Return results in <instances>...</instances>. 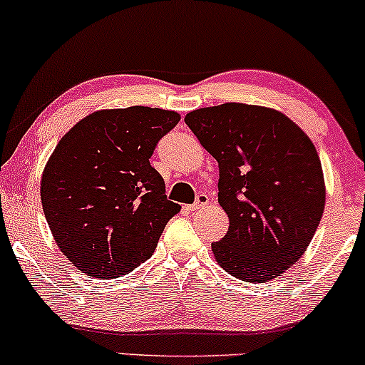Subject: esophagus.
I'll return each instance as SVG.
<instances>
[{"label":"esophagus","instance_id":"obj_1","mask_svg":"<svg viewBox=\"0 0 365 365\" xmlns=\"http://www.w3.org/2000/svg\"><path fill=\"white\" fill-rule=\"evenodd\" d=\"M208 202H210V198H208V195L200 193L198 196H196V202H195L193 205H191V208H193V210H200V208L207 207Z\"/></svg>","mask_w":365,"mask_h":365}]
</instances>
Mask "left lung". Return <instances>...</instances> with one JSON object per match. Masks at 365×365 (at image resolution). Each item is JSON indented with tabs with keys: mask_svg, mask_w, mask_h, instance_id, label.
I'll return each instance as SVG.
<instances>
[{
	"mask_svg": "<svg viewBox=\"0 0 365 365\" xmlns=\"http://www.w3.org/2000/svg\"><path fill=\"white\" fill-rule=\"evenodd\" d=\"M219 163V203L227 235L212 243L231 276L269 282L300 260L324 214L326 184L317 150L274 108L207 106L184 117Z\"/></svg>",
	"mask_w": 365,
	"mask_h": 365,
	"instance_id": "left-lung-1",
	"label": "left lung"
}]
</instances>
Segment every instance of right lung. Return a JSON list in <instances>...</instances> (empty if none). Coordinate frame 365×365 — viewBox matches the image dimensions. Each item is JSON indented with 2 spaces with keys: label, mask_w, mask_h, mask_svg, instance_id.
Wrapping results in <instances>:
<instances>
[{
  "label": "right lung",
  "mask_w": 365,
  "mask_h": 365,
  "mask_svg": "<svg viewBox=\"0 0 365 365\" xmlns=\"http://www.w3.org/2000/svg\"><path fill=\"white\" fill-rule=\"evenodd\" d=\"M172 110H98L60 139L41 175V203L60 252L91 277H120L151 257L181 210L150 165Z\"/></svg>",
  "instance_id": "obj_1"
}]
</instances>
